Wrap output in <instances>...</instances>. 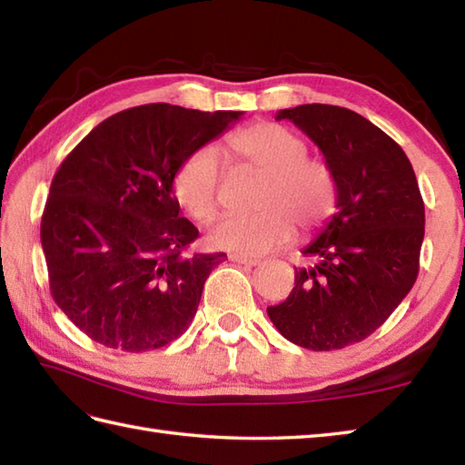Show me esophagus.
<instances>
[{
	"label": "esophagus",
	"mask_w": 465,
	"mask_h": 465,
	"mask_svg": "<svg viewBox=\"0 0 465 465\" xmlns=\"http://www.w3.org/2000/svg\"><path fill=\"white\" fill-rule=\"evenodd\" d=\"M230 260L235 263H242V265H260L258 258H248V255H242V253H232Z\"/></svg>",
	"instance_id": "esophagus-1"
}]
</instances>
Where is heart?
<instances>
[{"mask_svg": "<svg viewBox=\"0 0 465 465\" xmlns=\"http://www.w3.org/2000/svg\"><path fill=\"white\" fill-rule=\"evenodd\" d=\"M227 157L262 173L253 215H223L210 230L212 245L242 255H260L300 232L320 227L333 212L338 187L330 165L308 155V143L288 127L258 122L227 135ZM222 170L212 150H195L177 167L173 195L195 222L213 220L220 203Z\"/></svg>", "mask_w": 465, "mask_h": 465, "instance_id": "1", "label": "heart"}]
</instances>
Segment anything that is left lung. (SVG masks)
I'll return each instance as SVG.
<instances>
[{"instance_id":"1","label":"left lung","mask_w":465,"mask_h":465,"mask_svg":"<svg viewBox=\"0 0 465 465\" xmlns=\"http://www.w3.org/2000/svg\"><path fill=\"white\" fill-rule=\"evenodd\" d=\"M275 120L293 122L320 147L338 212L303 248L295 288L268 315L295 345L341 350L378 330L416 283L426 232L416 173L388 134L345 107L305 104Z\"/></svg>"}]
</instances>
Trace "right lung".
<instances>
[{
  "label": "right lung",
  "mask_w": 465,
  "mask_h": 465,
  "mask_svg": "<svg viewBox=\"0 0 465 465\" xmlns=\"http://www.w3.org/2000/svg\"><path fill=\"white\" fill-rule=\"evenodd\" d=\"M242 112L147 104L107 117L54 175L42 248L55 303L87 338L122 351L163 348L190 328L225 253H185L173 175Z\"/></svg>",
  "instance_id": "add662e5"
}]
</instances>
